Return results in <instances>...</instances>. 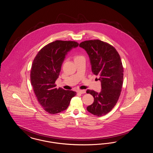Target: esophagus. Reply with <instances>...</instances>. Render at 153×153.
Masks as SVG:
<instances>
[{"instance_id":"1","label":"esophagus","mask_w":153,"mask_h":153,"mask_svg":"<svg viewBox=\"0 0 153 153\" xmlns=\"http://www.w3.org/2000/svg\"><path fill=\"white\" fill-rule=\"evenodd\" d=\"M77 92L80 94H85L86 92V91H85V90H79V91H77Z\"/></svg>"}]
</instances>
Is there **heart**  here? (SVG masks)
Wrapping results in <instances>:
<instances>
[{"label":"heart","instance_id":"heart-1","mask_svg":"<svg viewBox=\"0 0 153 153\" xmlns=\"http://www.w3.org/2000/svg\"><path fill=\"white\" fill-rule=\"evenodd\" d=\"M81 57V56H76V57H75V58H79V57Z\"/></svg>","mask_w":153,"mask_h":153}]
</instances>
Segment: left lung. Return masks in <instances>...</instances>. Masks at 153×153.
<instances>
[{"label": "left lung", "instance_id": "obj_1", "mask_svg": "<svg viewBox=\"0 0 153 153\" xmlns=\"http://www.w3.org/2000/svg\"><path fill=\"white\" fill-rule=\"evenodd\" d=\"M79 46L87 51L92 73L99 77L102 85L100 92L87 91L94 97V102L87 109L97 117L105 115L117 104L122 91L123 67L121 58L114 47L99 39L85 41Z\"/></svg>", "mask_w": 153, "mask_h": 153}]
</instances>
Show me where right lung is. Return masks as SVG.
<instances>
[{"label":"right lung","mask_w":153,"mask_h":153,"mask_svg":"<svg viewBox=\"0 0 153 153\" xmlns=\"http://www.w3.org/2000/svg\"><path fill=\"white\" fill-rule=\"evenodd\" d=\"M78 46L75 41L57 40L45 46L33 60L30 72L31 83L39 103L49 114L65 110L71 99L76 95L73 91L57 89L55 82L68 52Z\"/></svg>","instance_id":"add662e5"}]
</instances>
